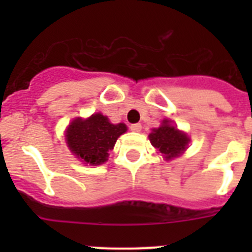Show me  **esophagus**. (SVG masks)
Listing matches in <instances>:
<instances>
[{
    "label": "esophagus",
    "mask_w": 252,
    "mask_h": 252,
    "mask_svg": "<svg viewBox=\"0 0 252 252\" xmlns=\"http://www.w3.org/2000/svg\"><path fill=\"white\" fill-rule=\"evenodd\" d=\"M130 130L133 132H140L141 131V124H132L130 126Z\"/></svg>",
    "instance_id": "1"
}]
</instances>
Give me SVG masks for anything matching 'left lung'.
<instances>
[{
    "mask_svg": "<svg viewBox=\"0 0 252 252\" xmlns=\"http://www.w3.org/2000/svg\"><path fill=\"white\" fill-rule=\"evenodd\" d=\"M151 144L166 160L177 158L188 146L189 139L186 133L171 126L168 120H164L159 128H154L149 135Z\"/></svg>",
    "mask_w": 252,
    "mask_h": 252,
    "instance_id": "1",
    "label": "left lung"
}]
</instances>
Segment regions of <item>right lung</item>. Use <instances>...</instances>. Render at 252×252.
<instances>
[{"label": "right lung", "instance_id": "obj_1", "mask_svg": "<svg viewBox=\"0 0 252 252\" xmlns=\"http://www.w3.org/2000/svg\"><path fill=\"white\" fill-rule=\"evenodd\" d=\"M126 130L125 124L113 125L106 116L95 113L87 120H74L69 125L65 136L69 149L78 159L91 165H99L107 161L108 153Z\"/></svg>", "mask_w": 252, "mask_h": 252}]
</instances>
